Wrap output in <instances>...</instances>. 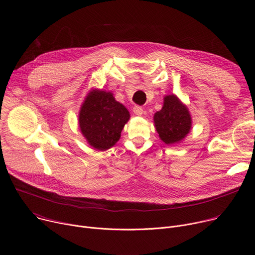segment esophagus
Here are the masks:
<instances>
[{
	"label": "esophagus",
	"instance_id": "obj_1",
	"mask_svg": "<svg viewBox=\"0 0 255 255\" xmlns=\"http://www.w3.org/2000/svg\"><path fill=\"white\" fill-rule=\"evenodd\" d=\"M133 112H134V114H135V115H137V116H141V115L143 114V109H142V107H140V106H134V108H133Z\"/></svg>",
	"mask_w": 255,
	"mask_h": 255
}]
</instances>
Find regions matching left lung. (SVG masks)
Segmentation results:
<instances>
[{
  "mask_svg": "<svg viewBox=\"0 0 255 255\" xmlns=\"http://www.w3.org/2000/svg\"><path fill=\"white\" fill-rule=\"evenodd\" d=\"M158 136L166 145L180 143L192 129L189 108L174 94L163 98V106L153 116Z\"/></svg>",
  "mask_w": 255,
  "mask_h": 255,
  "instance_id": "left-lung-1",
  "label": "left lung"
}]
</instances>
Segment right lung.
Wrapping results in <instances>:
<instances>
[{
  "label": "right lung",
  "mask_w": 255,
  "mask_h": 255,
  "mask_svg": "<svg viewBox=\"0 0 255 255\" xmlns=\"http://www.w3.org/2000/svg\"><path fill=\"white\" fill-rule=\"evenodd\" d=\"M129 119V111L115 100L113 93L93 89L81 106L79 127L90 146L105 151L119 141Z\"/></svg>",
  "instance_id": "add662e5"
}]
</instances>
